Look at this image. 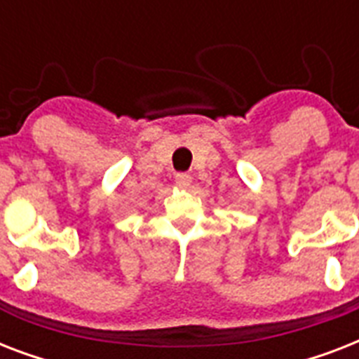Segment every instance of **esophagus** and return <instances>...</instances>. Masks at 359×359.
Instances as JSON below:
<instances>
[{
	"instance_id": "obj_1",
	"label": "esophagus",
	"mask_w": 359,
	"mask_h": 359,
	"mask_svg": "<svg viewBox=\"0 0 359 359\" xmlns=\"http://www.w3.org/2000/svg\"><path fill=\"white\" fill-rule=\"evenodd\" d=\"M175 180H177V184H179V188H182V190L190 188L191 184V177L188 173H179L175 177Z\"/></svg>"
}]
</instances>
